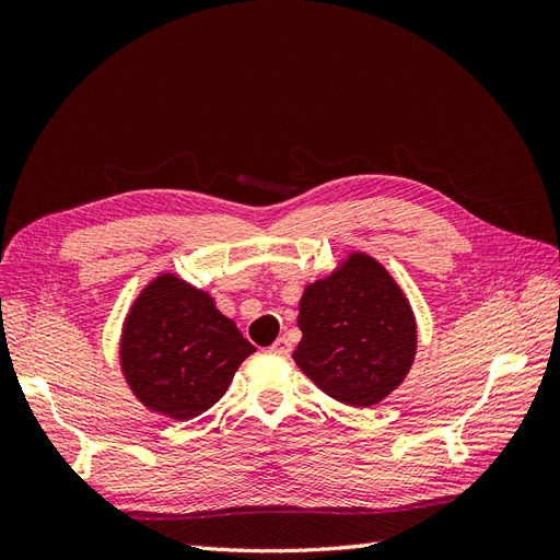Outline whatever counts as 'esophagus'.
Instances as JSON below:
<instances>
[{
    "label": "esophagus",
    "mask_w": 560,
    "mask_h": 560,
    "mask_svg": "<svg viewBox=\"0 0 560 560\" xmlns=\"http://www.w3.org/2000/svg\"><path fill=\"white\" fill-rule=\"evenodd\" d=\"M270 352H276V354H280V358H287V354L292 352V341L290 338H284V336H280V338H276V343L270 346Z\"/></svg>",
    "instance_id": "esophagus-1"
}]
</instances>
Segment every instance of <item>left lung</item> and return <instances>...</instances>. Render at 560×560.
Here are the masks:
<instances>
[{
	"instance_id": "8db88e82",
	"label": "left lung",
	"mask_w": 560,
	"mask_h": 560,
	"mask_svg": "<svg viewBox=\"0 0 560 560\" xmlns=\"http://www.w3.org/2000/svg\"><path fill=\"white\" fill-rule=\"evenodd\" d=\"M296 366L325 395L374 406L401 385L416 358V317L393 276L364 252H352L299 301Z\"/></svg>"
}]
</instances>
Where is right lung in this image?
<instances>
[{"label":"right lung","instance_id":"1","mask_svg":"<svg viewBox=\"0 0 560 560\" xmlns=\"http://www.w3.org/2000/svg\"><path fill=\"white\" fill-rule=\"evenodd\" d=\"M254 350L208 292L163 273L135 299L118 360L132 395L149 411L191 420L224 397Z\"/></svg>","mask_w":560,"mask_h":560}]
</instances>
